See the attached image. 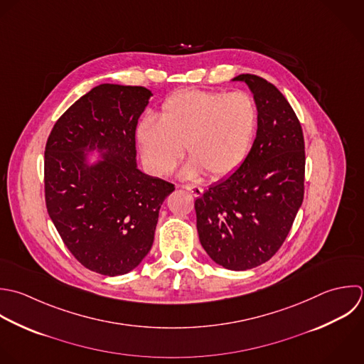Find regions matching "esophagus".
<instances>
[{
  "label": "esophagus",
  "instance_id": "34e87169",
  "mask_svg": "<svg viewBox=\"0 0 364 364\" xmlns=\"http://www.w3.org/2000/svg\"><path fill=\"white\" fill-rule=\"evenodd\" d=\"M183 188L190 191L194 197H200L203 194V188L198 186H194V184H186V186H183Z\"/></svg>",
  "mask_w": 364,
  "mask_h": 364
}]
</instances>
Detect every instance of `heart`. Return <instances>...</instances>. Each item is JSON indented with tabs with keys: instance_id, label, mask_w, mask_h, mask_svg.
<instances>
[{
	"instance_id": "1",
	"label": "heart",
	"mask_w": 364,
	"mask_h": 364,
	"mask_svg": "<svg viewBox=\"0 0 364 364\" xmlns=\"http://www.w3.org/2000/svg\"><path fill=\"white\" fill-rule=\"evenodd\" d=\"M258 124V110L247 92L187 89L167 97L159 120L146 117L137 129L143 159L157 176H168L184 154L183 174L211 178L232 174L245 160Z\"/></svg>"
}]
</instances>
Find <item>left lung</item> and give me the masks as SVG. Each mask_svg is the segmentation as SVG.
Listing matches in <instances>:
<instances>
[{
  "label": "left lung",
  "instance_id": "8db88e82",
  "mask_svg": "<svg viewBox=\"0 0 364 364\" xmlns=\"http://www.w3.org/2000/svg\"><path fill=\"white\" fill-rule=\"evenodd\" d=\"M244 80L258 109V130L244 163L196 200L203 248L218 265L245 271L269 261L287 240L305 193V140L285 96L261 76Z\"/></svg>",
  "mask_w": 364,
  "mask_h": 364
}]
</instances>
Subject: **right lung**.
<instances>
[{"label": "right lung", "instance_id": "add662e5", "mask_svg": "<svg viewBox=\"0 0 364 364\" xmlns=\"http://www.w3.org/2000/svg\"><path fill=\"white\" fill-rule=\"evenodd\" d=\"M151 92L103 83L53 124L45 146L48 214L70 254L87 269L124 275L149 254L159 211L174 184L136 167V126ZM96 146L105 160L84 164Z\"/></svg>", "mask_w": 364, "mask_h": 364}]
</instances>
